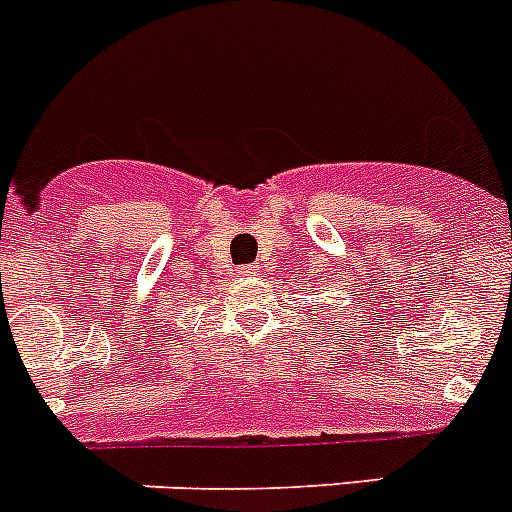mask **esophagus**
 Returning <instances> with one entry per match:
<instances>
[{
  "instance_id": "obj_1",
  "label": "esophagus",
  "mask_w": 512,
  "mask_h": 512,
  "mask_svg": "<svg viewBox=\"0 0 512 512\" xmlns=\"http://www.w3.org/2000/svg\"><path fill=\"white\" fill-rule=\"evenodd\" d=\"M235 274H238V277H253V274H256V266H241Z\"/></svg>"
}]
</instances>
